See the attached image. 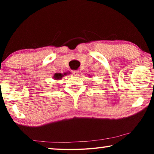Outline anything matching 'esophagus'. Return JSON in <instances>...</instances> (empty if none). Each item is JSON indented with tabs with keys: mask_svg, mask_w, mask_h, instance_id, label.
Wrapping results in <instances>:
<instances>
[{
	"mask_svg": "<svg viewBox=\"0 0 154 154\" xmlns=\"http://www.w3.org/2000/svg\"><path fill=\"white\" fill-rule=\"evenodd\" d=\"M72 73H73L74 75H79V71H78V70H75V71H72Z\"/></svg>",
	"mask_w": 154,
	"mask_h": 154,
	"instance_id": "esophagus-1",
	"label": "esophagus"
}]
</instances>
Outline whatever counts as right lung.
I'll return each mask as SVG.
<instances>
[{
    "mask_svg": "<svg viewBox=\"0 0 154 154\" xmlns=\"http://www.w3.org/2000/svg\"><path fill=\"white\" fill-rule=\"evenodd\" d=\"M64 75H66V73H64V75H62L61 73H56L54 75V78L56 80H58V79H61L62 77H64Z\"/></svg>",
    "mask_w": 154,
    "mask_h": 154,
    "instance_id": "obj_1",
    "label": "right lung"
}]
</instances>
